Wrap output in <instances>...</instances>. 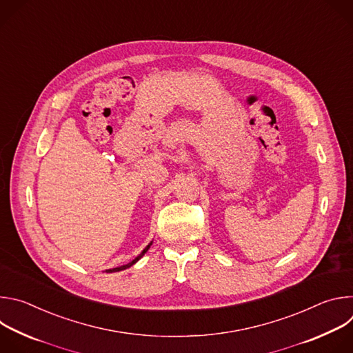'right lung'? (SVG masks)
<instances>
[{"mask_svg":"<svg viewBox=\"0 0 353 353\" xmlns=\"http://www.w3.org/2000/svg\"><path fill=\"white\" fill-rule=\"evenodd\" d=\"M150 244H152V241H150V243H149V244H148V245H146V247H145V248L141 251V254H139L138 257H135V259H134L131 263H128V264H125V265H121V267H117V268L106 270V272H119V271H123V270H127V268H130L131 265H134V264H135V263H137V261H138V260H139V259H141V257H142V256L146 253V251H148V250H149V247H150Z\"/></svg>","mask_w":353,"mask_h":353,"instance_id":"add662e5","label":"right lung"}]
</instances>
